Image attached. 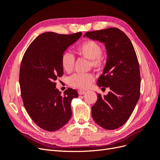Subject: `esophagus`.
Returning a JSON list of instances; mask_svg holds the SVG:
<instances>
[{"instance_id": "34e87169", "label": "esophagus", "mask_w": 160, "mask_h": 160, "mask_svg": "<svg viewBox=\"0 0 160 160\" xmlns=\"http://www.w3.org/2000/svg\"><path fill=\"white\" fill-rule=\"evenodd\" d=\"M85 91H82V90H79L78 91L79 95H83V94H85Z\"/></svg>"}]
</instances>
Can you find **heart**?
I'll return each mask as SVG.
<instances>
[{
    "instance_id": "obj_1",
    "label": "heart",
    "mask_w": 160,
    "mask_h": 160,
    "mask_svg": "<svg viewBox=\"0 0 160 160\" xmlns=\"http://www.w3.org/2000/svg\"><path fill=\"white\" fill-rule=\"evenodd\" d=\"M78 54L90 60L91 67L96 70H101L105 65V57L102 54V47L93 40H87L79 44L77 48ZM75 58L71 53L65 52L61 58L62 68L65 72H70L73 69ZM91 73L74 74L68 79L70 86L78 89H86L94 81Z\"/></svg>"
}]
</instances>
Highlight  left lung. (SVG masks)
<instances>
[{"label":"left lung","instance_id":"left-lung-1","mask_svg":"<svg viewBox=\"0 0 160 160\" xmlns=\"http://www.w3.org/2000/svg\"><path fill=\"white\" fill-rule=\"evenodd\" d=\"M84 37L103 42L107 51V61L97 85L110 91L104 96L98 94L92 117L101 128L115 129L126 123L139 99L141 79L136 53L128 36L117 28L88 32Z\"/></svg>","mask_w":160,"mask_h":160}]
</instances>
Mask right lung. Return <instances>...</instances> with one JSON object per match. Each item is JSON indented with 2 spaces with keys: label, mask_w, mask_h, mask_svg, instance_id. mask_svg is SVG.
Listing matches in <instances>:
<instances>
[{
  "label": "right lung",
  "mask_w": 160,
  "mask_h": 160,
  "mask_svg": "<svg viewBox=\"0 0 160 160\" xmlns=\"http://www.w3.org/2000/svg\"><path fill=\"white\" fill-rule=\"evenodd\" d=\"M81 35V32L71 35L42 33L22 57L19 83L24 106L33 122L48 132L59 129L71 118V103L78 93L69 88L61 95L55 81L63 74L62 53Z\"/></svg>",
  "instance_id": "1"
}]
</instances>
